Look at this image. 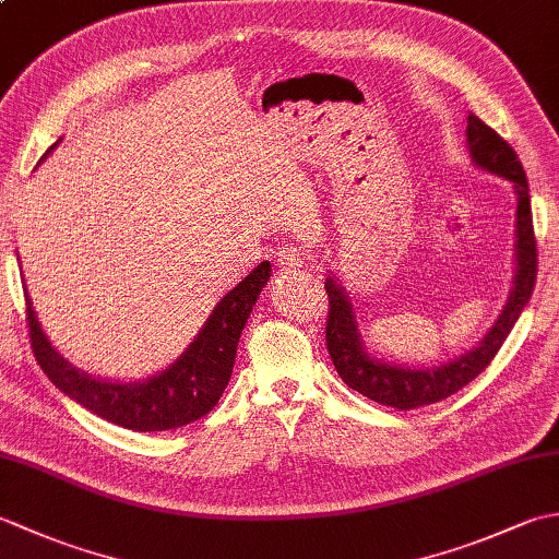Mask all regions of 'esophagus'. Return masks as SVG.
<instances>
[{
  "mask_svg": "<svg viewBox=\"0 0 559 559\" xmlns=\"http://www.w3.org/2000/svg\"><path fill=\"white\" fill-rule=\"evenodd\" d=\"M276 266L281 271H293L302 266V249L293 245H283L276 254Z\"/></svg>",
  "mask_w": 559,
  "mask_h": 559,
  "instance_id": "obj_1",
  "label": "esophagus"
}]
</instances>
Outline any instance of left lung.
I'll list each match as a JSON object with an SVG mask.
<instances>
[{"instance_id": "left-lung-1", "label": "left lung", "mask_w": 559, "mask_h": 559, "mask_svg": "<svg viewBox=\"0 0 559 559\" xmlns=\"http://www.w3.org/2000/svg\"><path fill=\"white\" fill-rule=\"evenodd\" d=\"M468 153L476 168L502 177L512 185L516 194V230H514V278L509 288L507 302L500 317L488 329L476 346L466 353L456 355L447 362L408 367L377 358L367 350L358 314L348 290L341 286L336 276H326L324 288L329 293V319H326V348L338 377L350 389L360 391L362 396L372 399L382 406H394L399 411H411L430 403L442 401L459 389L473 382L490 360L502 348L509 331L514 329L516 319L524 312L531 300L533 286H536L538 254L536 237H533V216H531V197L526 173L521 168L514 148L507 141L478 120L476 115H468L466 127Z\"/></svg>"}]
</instances>
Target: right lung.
<instances>
[{"instance_id": "right-lung-1", "label": "right lung", "mask_w": 559, "mask_h": 559, "mask_svg": "<svg viewBox=\"0 0 559 559\" xmlns=\"http://www.w3.org/2000/svg\"><path fill=\"white\" fill-rule=\"evenodd\" d=\"M55 146L57 144L47 148L40 160L50 156ZM269 278L271 264L261 261L252 273H247L216 302L204 326L199 329V334L182 350L180 358L165 370L146 379H134V382L93 377L71 365L64 355H59L40 329L28 290L23 288L26 290V319L35 360L64 396L96 413L98 418L134 432L175 430V427L199 420L223 396V389L228 386L233 374L240 334Z\"/></svg>"}]
</instances>
